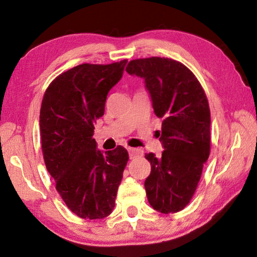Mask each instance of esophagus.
Wrapping results in <instances>:
<instances>
[{
	"instance_id": "obj_1",
	"label": "esophagus",
	"mask_w": 257,
	"mask_h": 257,
	"mask_svg": "<svg viewBox=\"0 0 257 257\" xmlns=\"http://www.w3.org/2000/svg\"><path fill=\"white\" fill-rule=\"evenodd\" d=\"M128 152H129L130 159H134V158H136V156L143 155V151L139 150V149H133V147H129Z\"/></svg>"
}]
</instances>
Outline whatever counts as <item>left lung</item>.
Returning a JSON list of instances; mask_svg holds the SVG:
<instances>
[{
	"label": "left lung",
	"instance_id": "1",
	"mask_svg": "<svg viewBox=\"0 0 257 257\" xmlns=\"http://www.w3.org/2000/svg\"><path fill=\"white\" fill-rule=\"evenodd\" d=\"M129 75L145 79L156 116L162 119L160 158L146 154V196L154 210L177 213L188 205L211 150V113L196 76L184 64L152 56L130 61Z\"/></svg>",
	"mask_w": 257,
	"mask_h": 257
}]
</instances>
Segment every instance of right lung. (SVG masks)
Segmentation results:
<instances>
[{
    "label": "right lung",
    "instance_id": "right-lung-1",
    "mask_svg": "<svg viewBox=\"0 0 257 257\" xmlns=\"http://www.w3.org/2000/svg\"><path fill=\"white\" fill-rule=\"evenodd\" d=\"M127 60L111 64L82 63L51 82L42 101L40 127L47 171L69 210L81 219H104L115 205L129 160L116 146L105 153L93 138L106 96L122 77Z\"/></svg>",
    "mask_w": 257,
    "mask_h": 257
}]
</instances>
